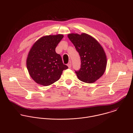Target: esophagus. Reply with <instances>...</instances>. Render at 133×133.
Here are the masks:
<instances>
[{"label":"esophagus","mask_w":133,"mask_h":133,"mask_svg":"<svg viewBox=\"0 0 133 133\" xmlns=\"http://www.w3.org/2000/svg\"><path fill=\"white\" fill-rule=\"evenodd\" d=\"M67 66H68V68H70L71 67V62H69V63H68V64H67Z\"/></svg>","instance_id":"esophagus-1"}]
</instances>
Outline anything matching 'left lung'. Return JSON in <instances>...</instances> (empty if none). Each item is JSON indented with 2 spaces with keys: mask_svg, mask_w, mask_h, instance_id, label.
<instances>
[{
  "mask_svg": "<svg viewBox=\"0 0 133 133\" xmlns=\"http://www.w3.org/2000/svg\"><path fill=\"white\" fill-rule=\"evenodd\" d=\"M68 37L81 56V68L75 71L78 78L86 83L95 82L106 68L107 57L104 48L95 38L86 33H71Z\"/></svg>",
  "mask_w": 133,
  "mask_h": 133,
  "instance_id": "1",
  "label": "left lung"
}]
</instances>
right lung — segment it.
Returning a JSON list of instances; mask_svg holds the SVG:
<instances>
[{
  "label": "right lung",
  "instance_id": "right-lung-1",
  "mask_svg": "<svg viewBox=\"0 0 133 133\" xmlns=\"http://www.w3.org/2000/svg\"><path fill=\"white\" fill-rule=\"evenodd\" d=\"M62 34L44 36L31 47L26 59L27 68L31 78L38 84L47 86L59 79L68 67L63 63L55 48L63 39Z\"/></svg>",
  "mask_w": 133,
  "mask_h": 133
}]
</instances>
